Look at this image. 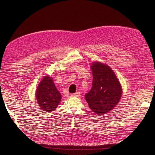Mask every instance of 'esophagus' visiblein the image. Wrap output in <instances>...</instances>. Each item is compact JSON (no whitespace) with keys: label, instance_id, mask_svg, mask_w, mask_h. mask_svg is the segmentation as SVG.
<instances>
[{"label":"esophagus","instance_id":"1","mask_svg":"<svg viewBox=\"0 0 155 155\" xmlns=\"http://www.w3.org/2000/svg\"><path fill=\"white\" fill-rule=\"evenodd\" d=\"M80 93L79 92H77V93H75L72 94L71 96H72V97H78V96H80Z\"/></svg>","mask_w":155,"mask_h":155}]
</instances>
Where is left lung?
<instances>
[{
	"label": "left lung",
	"instance_id": "8db88e82",
	"mask_svg": "<svg viewBox=\"0 0 155 155\" xmlns=\"http://www.w3.org/2000/svg\"><path fill=\"white\" fill-rule=\"evenodd\" d=\"M93 84L85 94L90 108L97 115H104L112 110L121 97V84L108 65L94 62L91 65Z\"/></svg>",
	"mask_w": 155,
	"mask_h": 155
}]
</instances>
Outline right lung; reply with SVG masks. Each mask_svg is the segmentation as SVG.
<instances>
[{
	"instance_id": "add662e5",
	"label": "right lung",
	"mask_w": 155,
	"mask_h": 155,
	"mask_svg": "<svg viewBox=\"0 0 155 155\" xmlns=\"http://www.w3.org/2000/svg\"><path fill=\"white\" fill-rule=\"evenodd\" d=\"M36 97L41 109L50 112L57 108L61 99V94L57 90L51 78L46 76L37 87Z\"/></svg>"
}]
</instances>
